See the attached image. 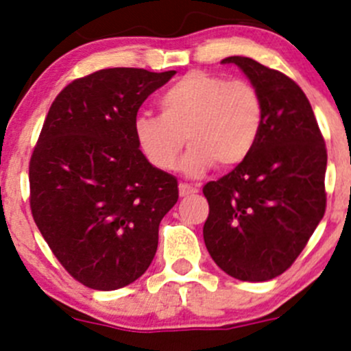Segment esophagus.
<instances>
[{"label": "esophagus", "instance_id": "34e87169", "mask_svg": "<svg viewBox=\"0 0 351 351\" xmlns=\"http://www.w3.org/2000/svg\"><path fill=\"white\" fill-rule=\"evenodd\" d=\"M178 190H180V197H190V195H195V193H198L197 186L189 185V183H180Z\"/></svg>", "mask_w": 351, "mask_h": 351}]
</instances>
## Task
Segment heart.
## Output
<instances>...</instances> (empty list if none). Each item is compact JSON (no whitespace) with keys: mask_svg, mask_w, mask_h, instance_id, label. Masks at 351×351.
I'll return each instance as SVG.
<instances>
[{"mask_svg":"<svg viewBox=\"0 0 351 351\" xmlns=\"http://www.w3.org/2000/svg\"><path fill=\"white\" fill-rule=\"evenodd\" d=\"M161 115H139L134 137L158 169H173L185 141L192 144L182 169L200 175L217 162L232 168L250 156L263 127V98L253 83L192 71L162 91ZM187 137L185 138L184 136Z\"/></svg>","mask_w":351,"mask_h":351,"instance_id":"heart-1","label":"heart"}]
</instances>
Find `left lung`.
<instances>
[{
    "label": "left lung",
    "mask_w": 351,
    "mask_h": 351,
    "mask_svg": "<svg viewBox=\"0 0 351 351\" xmlns=\"http://www.w3.org/2000/svg\"><path fill=\"white\" fill-rule=\"evenodd\" d=\"M263 98V127L250 156L208 182L204 241L221 270L243 282L282 275L326 210V144L295 81L250 58L231 56Z\"/></svg>",
    "instance_id": "1"
}]
</instances>
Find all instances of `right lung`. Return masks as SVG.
Here are the masks:
<instances>
[{
  "instance_id": "right-lung-1",
  "label": "right lung",
  "mask_w": 351,
  "mask_h": 351,
  "mask_svg": "<svg viewBox=\"0 0 351 351\" xmlns=\"http://www.w3.org/2000/svg\"><path fill=\"white\" fill-rule=\"evenodd\" d=\"M176 71L112 67L74 80L56 97L30 158V208L74 280L95 290L132 284L158 250L159 222L178 182L154 168L134 120Z\"/></svg>"
}]
</instances>
